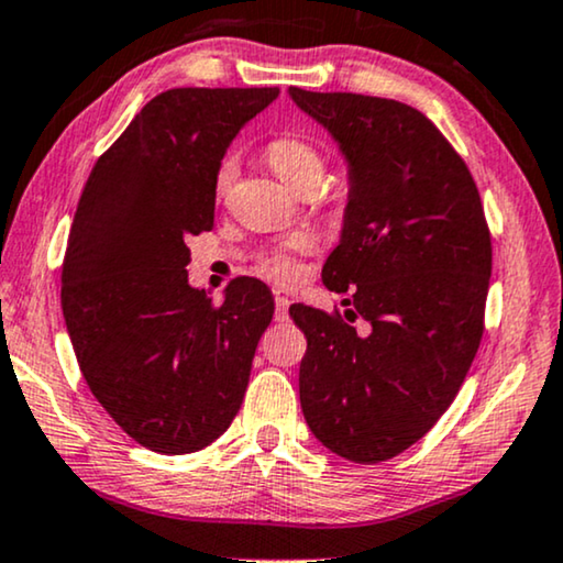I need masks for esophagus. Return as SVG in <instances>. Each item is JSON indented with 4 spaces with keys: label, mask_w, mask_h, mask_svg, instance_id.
I'll use <instances>...</instances> for the list:
<instances>
[{
    "label": "esophagus",
    "mask_w": 563,
    "mask_h": 563,
    "mask_svg": "<svg viewBox=\"0 0 563 563\" xmlns=\"http://www.w3.org/2000/svg\"><path fill=\"white\" fill-rule=\"evenodd\" d=\"M276 320H289V299L287 297H276Z\"/></svg>",
    "instance_id": "obj_1"
}]
</instances>
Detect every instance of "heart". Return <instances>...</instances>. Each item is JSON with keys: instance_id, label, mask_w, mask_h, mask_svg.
<instances>
[{"instance_id": "obj_1", "label": "heart", "mask_w": 563, "mask_h": 563, "mask_svg": "<svg viewBox=\"0 0 563 563\" xmlns=\"http://www.w3.org/2000/svg\"><path fill=\"white\" fill-rule=\"evenodd\" d=\"M266 157H268V163H272L274 173L279 175V178L291 188V191L299 194L302 188H318L320 180H323L325 157H323V152L316 147V144L308 142V139L291 136V134L276 136L274 142L266 147ZM235 173H238L235 159L232 157L222 159V165H219L217 178H214V188L219 196H222L232 186ZM308 247H310L308 238L291 240L284 251L268 255V258L264 261V272L279 282L291 279V276H295V268H297L295 253L308 251Z\"/></svg>"}]
</instances>
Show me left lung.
<instances>
[{"label":"left lung","instance_id":"1","mask_svg":"<svg viewBox=\"0 0 563 563\" xmlns=\"http://www.w3.org/2000/svg\"><path fill=\"white\" fill-rule=\"evenodd\" d=\"M289 98L339 144L349 180L323 284L349 291L352 308L344 318L289 308L308 339L299 404L335 455L383 463L437 424L478 352L492 279L484 207L468 167L416 108L299 87Z\"/></svg>","mask_w":563,"mask_h":563}]
</instances>
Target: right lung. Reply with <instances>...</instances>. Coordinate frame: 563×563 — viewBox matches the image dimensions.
<instances>
[{"label":"right lung","mask_w":563,"mask_h":563,"mask_svg":"<svg viewBox=\"0 0 563 563\" xmlns=\"http://www.w3.org/2000/svg\"><path fill=\"white\" fill-rule=\"evenodd\" d=\"M279 87L159 92L98 159L77 203L62 310L98 404L163 455L207 448L235 419L274 318L264 282L219 305L188 284L186 240L214 228V178L232 139Z\"/></svg>","instance_id":"right-lung-1"}]
</instances>
